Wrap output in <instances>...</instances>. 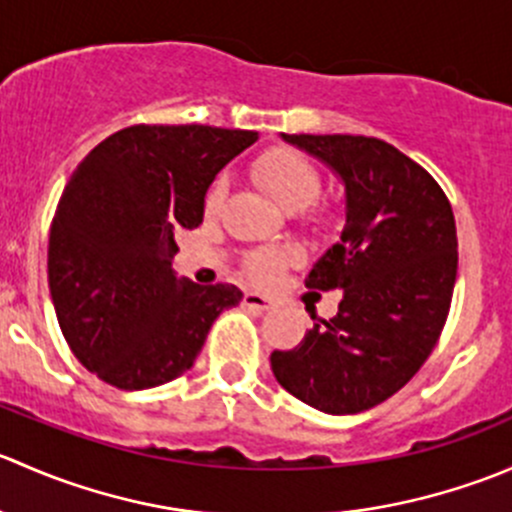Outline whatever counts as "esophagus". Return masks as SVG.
<instances>
[{
	"label": "esophagus",
	"mask_w": 512,
	"mask_h": 512,
	"mask_svg": "<svg viewBox=\"0 0 512 512\" xmlns=\"http://www.w3.org/2000/svg\"><path fill=\"white\" fill-rule=\"evenodd\" d=\"M245 304L250 309H257V312H267V309H272V304L275 302L260 292H245Z\"/></svg>",
	"instance_id": "obj_1"
}]
</instances>
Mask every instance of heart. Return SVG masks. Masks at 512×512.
I'll list each match as a JSON object with an SVG mask.
<instances>
[{"instance_id":"b5f03b06","label":"heart","mask_w":512,"mask_h":512,"mask_svg":"<svg viewBox=\"0 0 512 512\" xmlns=\"http://www.w3.org/2000/svg\"><path fill=\"white\" fill-rule=\"evenodd\" d=\"M252 175L275 198V203L289 213L312 205L322 188L314 165L292 148H272V151L262 153L252 163ZM220 198H223V190L215 188L208 198V210L218 208ZM289 257L292 252H257L250 260V272L260 280H267Z\"/></svg>"}]
</instances>
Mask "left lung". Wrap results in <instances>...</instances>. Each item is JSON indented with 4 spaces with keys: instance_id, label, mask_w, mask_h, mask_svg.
I'll return each instance as SVG.
<instances>
[{
    "instance_id": "1",
    "label": "left lung",
    "mask_w": 512,
    "mask_h": 512,
    "mask_svg": "<svg viewBox=\"0 0 512 512\" xmlns=\"http://www.w3.org/2000/svg\"><path fill=\"white\" fill-rule=\"evenodd\" d=\"M344 185L339 240L314 262L309 289H342L339 312L272 352L282 389L324 414L371 409L411 381L436 347L458 272L456 220L441 185L386 141L289 136Z\"/></svg>"
}]
</instances>
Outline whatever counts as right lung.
I'll return each mask as SVG.
<instances>
[{
    "mask_svg": "<svg viewBox=\"0 0 512 512\" xmlns=\"http://www.w3.org/2000/svg\"><path fill=\"white\" fill-rule=\"evenodd\" d=\"M257 141L213 126H131L101 141L66 183L49 232V289L76 359L126 391L193 366L235 285L178 277L175 232L203 223L215 175Z\"/></svg>",
    "mask_w": 512,
    "mask_h": 512,
    "instance_id": "right-lung-1",
    "label": "right lung"
}]
</instances>
